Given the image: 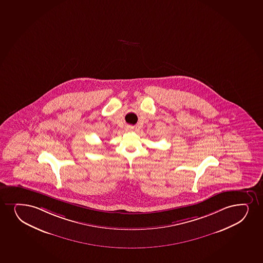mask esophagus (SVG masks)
Returning a JSON list of instances; mask_svg holds the SVG:
<instances>
[{"mask_svg":"<svg viewBox=\"0 0 263 263\" xmlns=\"http://www.w3.org/2000/svg\"><path fill=\"white\" fill-rule=\"evenodd\" d=\"M133 129V127H131V126H127V130H132Z\"/></svg>","mask_w":263,"mask_h":263,"instance_id":"obj_1","label":"esophagus"}]
</instances>
